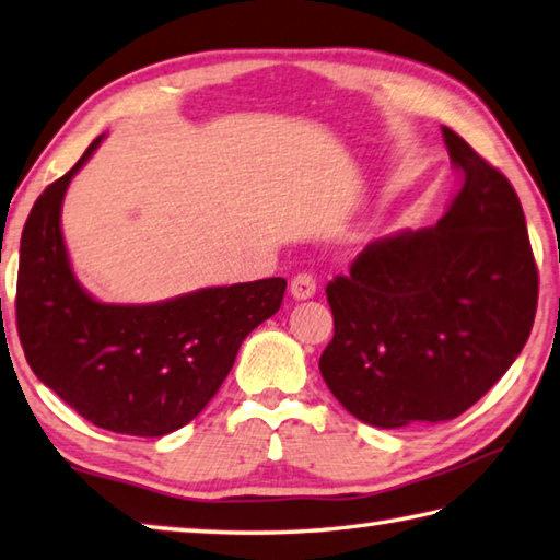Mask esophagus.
<instances>
[{
    "label": "esophagus",
    "mask_w": 560,
    "mask_h": 560,
    "mask_svg": "<svg viewBox=\"0 0 560 560\" xmlns=\"http://www.w3.org/2000/svg\"><path fill=\"white\" fill-rule=\"evenodd\" d=\"M315 293V277L308 271H301L291 279V296L296 301H306Z\"/></svg>",
    "instance_id": "1"
}]
</instances>
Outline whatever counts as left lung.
I'll return each mask as SVG.
<instances>
[{
    "instance_id": "obj_1",
    "label": "left lung",
    "mask_w": 560,
    "mask_h": 560,
    "mask_svg": "<svg viewBox=\"0 0 560 560\" xmlns=\"http://www.w3.org/2000/svg\"><path fill=\"white\" fill-rule=\"evenodd\" d=\"M443 139L463 174L445 215L372 242L325 289L335 335L320 374L354 419L380 429L470 409L520 358L536 315L520 196L453 129Z\"/></svg>"
}]
</instances>
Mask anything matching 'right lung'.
<instances>
[{
  "label": "right lung",
  "mask_w": 560,
  "mask_h": 560,
  "mask_svg": "<svg viewBox=\"0 0 560 560\" xmlns=\"http://www.w3.org/2000/svg\"><path fill=\"white\" fill-rule=\"evenodd\" d=\"M103 137L28 212L16 330L28 368L70 409L97 429L159 439L206 409L242 340L281 308L287 279L200 289L147 306L95 301L70 269L60 206Z\"/></svg>",
  "instance_id": "add662e5"
}]
</instances>
